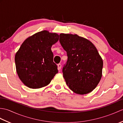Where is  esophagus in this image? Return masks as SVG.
<instances>
[{"instance_id": "34e87169", "label": "esophagus", "mask_w": 123, "mask_h": 123, "mask_svg": "<svg viewBox=\"0 0 123 123\" xmlns=\"http://www.w3.org/2000/svg\"><path fill=\"white\" fill-rule=\"evenodd\" d=\"M61 67H62V66L61 64L59 63L58 64H57V69H58L59 70H60V69H61Z\"/></svg>"}]
</instances>
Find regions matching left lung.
<instances>
[{"instance_id":"8db88e82","label":"left lung","mask_w":123,"mask_h":123,"mask_svg":"<svg viewBox=\"0 0 123 123\" xmlns=\"http://www.w3.org/2000/svg\"><path fill=\"white\" fill-rule=\"evenodd\" d=\"M59 41L68 56L62 69L67 86L79 95L91 92L100 81L103 67L96 48L77 34H61Z\"/></svg>"}]
</instances>
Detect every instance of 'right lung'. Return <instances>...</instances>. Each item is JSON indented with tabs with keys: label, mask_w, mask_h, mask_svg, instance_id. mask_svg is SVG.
Masks as SVG:
<instances>
[{
	"label": "right lung",
	"mask_w": 123,
	"mask_h": 123,
	"mask_svg": "<svg viewBox=\"0 0 123 123\" xmlns=\"http://www.w3.org/2000/svg\"><path fill=\"white\" fill-rule=\"evenodd\" d=\"M59 37L56 33L41 31L27 38L16 53L17 73L27 87L37 89L46 86L58 72L51 47Z\"/></svg>",
	"instance_id": "1"
}]
</instances>
